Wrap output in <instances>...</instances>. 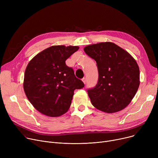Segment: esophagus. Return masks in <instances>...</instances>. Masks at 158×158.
I'll use <instances>...</instances> for the list:
<instances>
[{"instance_id":"esophagus-1","label":"esophagus","mask_w":158,"mask_h":158,"mask_svg":"<svg viewBox=\"0 0 158 158\" xmlns=\"http://www.w3.org/2000/svg\"><path fill=\"white\" fill-rule=\"evenodd\" d=\"M82 82H84L85 84H86V79L85 77H83V78H82Z\"/></svg>"}]
</instances>
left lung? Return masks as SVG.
Instances as JSON below:
<instances>
[{
	"label": "left lung",
	"mask_w": 158,
	"mask_h": 158,
	"mask_svg": "<svg viewBox=\"0 0 158 158\" xmlns=\"http://www.w3.org/2000/svg\"><path fill=\"white\" fill-rule=\"evenodd\" d=\"M84 51L96 61L98 72L96 86L87 90L92 105L108 113L125 108L139 85V70L135 60L111 42L90 45Z\"/></svg>",
	"instance_id": "8db88e82"
}]
</instances>
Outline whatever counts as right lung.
Wrapping results in <instances>:
<instances>
[{"instance_id":"1","label":"right lung","mask_w":158,"mask_h":158,"mask_svg":"<svg viewBox=\"0 0 158 158\" xmlns=\"http://www.w3.org/2000/svg\"><path fill=\"white\" fill-rule=\"evenodd\" d=\"M78 49L77 46H52L29 63L24 74V92L40 113L52 117L63 114L71 105L74 90L85 86L65 63Z\"/></svg>"}]
</instances>
